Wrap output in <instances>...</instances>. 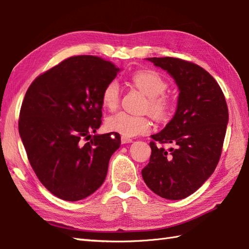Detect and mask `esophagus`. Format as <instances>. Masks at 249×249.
<instances>
[{"label": "esophagus", "instance_id": "obj_1", "mask_svg": "<svg viewBox=\"0 0 249 249\" xmlns=\"http://www.w3.org/2000/svg\"><path fill=\"white\" fill-rule=\"evenodd\" d=\"M133 141H132L131 139H128V137H124L121 136V143H128V142H132Z\"/></svg>", "mask_w": 249, "mask_h": 249}]
</instances>
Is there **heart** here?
Segmentation results:
<instances>
[{
	"label": "heart",
	"instance_id": "b5f03b06",
	"mask_svg": "<svg viewBox=\"0 0 249 249\" xmlns=\"http://www.w3.org/2000/svg\"><path fill=\"white\" fill-rule=\"evenodd\" d=\"M131 80L136 87L148 96L147 109L149 113L160 120L167 118L171 109V101L169 97L164 93L167 89V83L163 76L157 71L142 70L132 75ZM101 100L104 107L109 110L118 107L120 87L117 81H110L104 86ZM106 129L130 139L147 133L151 129V121L142 116L119 112L108 116L106 119Z\"/></svg>",
	"mask_w": 249,
	"mask_h": 249
}]
</instances>
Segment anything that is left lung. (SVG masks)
I'll list each match as a JSON object with an SVG mask.
<instances>
[{"label":"left lung","mask_w":249,"mask_h":249,"mask_svg":"<svg viewBox=\"0 0 249 249\" xmlns=\"http://www.w3.org/2000/svg\"><path fill=\"white\" fill-rule=\"evenodd\" d=\"M166 70L179 89L173 119L151 135V157L142 170L157 195L179 200L196 192L217 166L228 124V107L217 82L200 66L175 57L146 58ZM171 143L168 151L155 142Z\"/></svg>","instance_id":"8db88e82"}]
</instances>
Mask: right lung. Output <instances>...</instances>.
Masks as SVG:
<instances>
[{
    "label": "right lung",
    "mask_w": 249,
    "mask_h": 249,
    "mask_svg": "<svg viewBox=\"0 0 249 249\" xmlns=\"http://www.w3.org/2000/svg\"><path fill=\"white\" fill-rule=\"evenodd\" d=\"M119 71L98 56H72L36 78L25 93L20 137L38 179L60 199H84L106 180L120 135L90 133L101 125L103 88Z\"/></svg>",
    "instance_id": "obj_1"
}]
</instances>
